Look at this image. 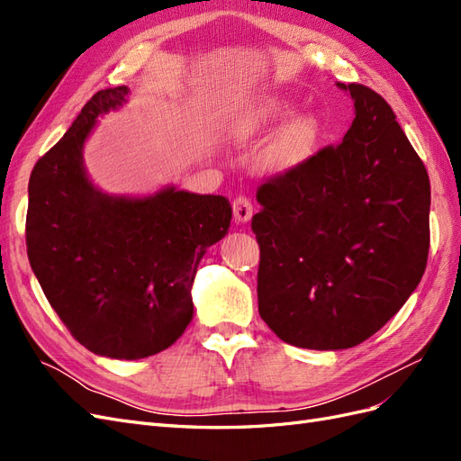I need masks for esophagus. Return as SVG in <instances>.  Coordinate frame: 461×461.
<instances>
[{"label":"esophagus","mask_w":461,"mask_h":461,"mask_svg":"<svg viewBox=\"0 0 461 461\" xmlns=\"http://www.w3.org/2000/svg\"><path fill=\"white\" fill-rule=\"evenodd\" d=\"M232 213H234V219L239 222H248L254 215L252 200L244 196V194H239V196L232 200Z\"/></svg>","instance_id":"1"}]
</instances>
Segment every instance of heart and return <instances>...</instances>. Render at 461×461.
Here are the masks:
<instances>
[{
	"label": "heart",
	"instance_id": "b5f03b06",
	"mask_svg": "<svg viewBox=\"0 0 461 461\" xmlns=\"http://www.w3.org/2000/svg\"><path fill=\"white\" fill-rule=\"evenodd\" d=\"M292 111V104L285 97L267 95L254 105L248 113L242 117L239 134L240 136H252L263 131H269L276 127L278 122L286 119ZM315 136V121L310 115H300L292 122H288L283 132L276 136V140L271 146V161L276 167H290L305 158L310 151Z\"/></svg>",
	"mask_w": 461,
	"mask_h": 461
}]
</instances>
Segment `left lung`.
I'll list each match as a JSON object with an SVG mask.
<instances>
[{"label":"left lung","instance_id":"obj_1","mask_svg":"<svg viewBox=\"0 0 461 461\" xmlns=\"http://www.w3.org/2000/svg\"><path fill=\"white\" fill-rule=\"evenodd\" d=\"M352 127L258 188V308L278 339L357 346L398 313L429 256L430 185L394 111L364 85Z\"/></svg>","mask_w":461,"mask_h":461}]
</instances>
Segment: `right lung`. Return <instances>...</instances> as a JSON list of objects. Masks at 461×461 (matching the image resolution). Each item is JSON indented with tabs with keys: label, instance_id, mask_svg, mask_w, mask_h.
Wrapping results in <instances>:
<instances>
[{
	"label": "right lung",
	"instance_id": "1",
	"mask_svg": "<svg viewBox=\"0 0 461 461\" xmlns=\"http://www.w3.org/2000/svg\"><path fill=\"white\" fill-rule=\"evenodd\" d=\"M129 88L100 90L29 180L26 254L55 313L90 352L140 359L169 348L188 327L190 288L205 249L230 227V203L167 188L151 198L95 190L82 144L97 115Z\"/></svg>",
	"mask_w": 461,
	"mask_h": 461
}]
</instances>
